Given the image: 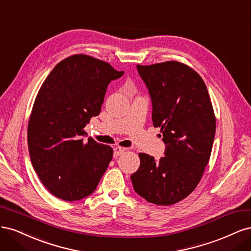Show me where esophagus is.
<instances>
[{
    "label": "esophagus",
    "instance_id": "34e87169",
    "mask_svg": "<svg viewBox=\"0 0 251 251\" xmlns=\"http://www.w3.org/2000/svg\"><path fill=\"white\" fill-rule=\"evenodd\" d=\"M126 149L120 148V147H116L114 148V158H117L118 156H120L123 153H125Z\"/></svg>",
    "mask_w": 251,
    "mask_h": 251
}]
</instances>
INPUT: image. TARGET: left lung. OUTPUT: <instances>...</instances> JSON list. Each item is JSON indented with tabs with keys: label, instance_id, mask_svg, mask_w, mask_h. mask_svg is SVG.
<instances>
[{
	"label": "left lung",
	"instance_id": "1",
	"mask_svg": "<svg viewBox=\"0 0 251 251\" xmlns=\"http://www.w3.org/2000/svg\"><path fill=\"white\" fill-rule=\"evenodd\" d=\"M151 101V120L160 127L164 156L139 154L131 176L134 191L148 202L172 205L183 200L201 180L216 134V118L206 86L184 64L137 65Z\"/></svg>",
	"mask_w": 251,
	"mask_h": 251
}]
</instances>
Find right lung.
<instances>
[{
  "label": "right lung",
  "instance_id": "right-lung-1",
  "mask_svg": "<svg viewBox=\"0 0 251 251\" xmlns=\"http://www.w3.org/2000/svg\"><path fill=\"white\" fill-rule=\"evenodd\" d=\"M124 73L77 54L59 62L42 85L29 119L28 149L37 176L57 198H86L107 171L112 148L92 138L83 142V128L100 113L109 83Z\"/></svg>",
  "mask_w": 251,
  "mask_h": 251
}]
</instances>
